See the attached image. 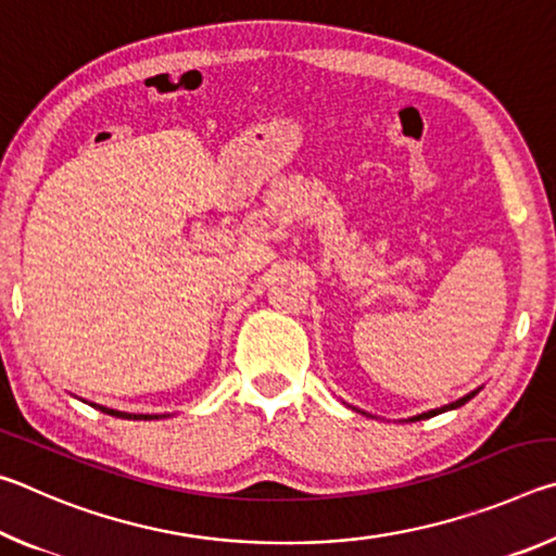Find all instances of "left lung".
<instances>
[{
	"instance_id": "1",
	"label": "left lung",
	"mask_w": 556,
	"mask_h": 556,
	"mask_svg": "<svg viewBox=\"0 0 556 556\" xmlns=\"http://www.w3.org/2000/svg\"><path fill=\"white\" fill-rule=\"evenodd\" d=\"M476 392H478V390H476ZM476 392H470V394H466V397H460V400H456V402H451V404H446V407H441V409L419 414V417H414V421H419V419H429V417H434V414H441V412H446V409H456V407H460V404H466L470 397H476Z\"/></svg>"
}]
</instances>
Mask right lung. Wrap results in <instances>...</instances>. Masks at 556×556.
<instances>
[{"label":"right lung","mask_w":556,"mask_h":556,"mask_svg":"<svg viewBox=\"0 0 556 556\" xmlns=\"http://www.w3.org/2000/svg\"><path fill=\"white\" fill-rule=\"evenodd\" d=\"M92 407H98V404H92ZM100 412L112 414V417H122V419H159L156 414H127V412H115V409H108V407H98Z\"/></svg>","instance_id":"1"}]
</instances>
